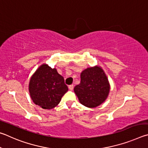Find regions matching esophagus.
I'll use <instances>...</instances> for the list:
<instances>
[{"label":"esophagus","instance_id":"1","mask_svg":"<svg viewBox=\"0 0 148 148\" xmlns=\"http://www.w3.org/2000/svg\"><path fill=\"white\" fill-rule=\"evenodd\" d=\"M68 88H69V89L70 90H73V88H74L73 84H71V85H69V86H68Z\"/></svg>","mask_w":148,"mask_h":148}]
</instances>
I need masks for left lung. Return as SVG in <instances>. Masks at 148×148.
I'll return each instance as SVG.
<instances>
[{
	"mask_svg": "<svg viewBox=\"0 0 148 148\" xmlns=\"http://www.w3.org/2000/svg\"><path fill=\"white\" fill-rule=\"evenodd\" d=\"M80 103L95 108L105 101L110 92V84L104 71L99 66L88 67L81 74V82L74 88Z\"/></svg>",
	"mask_w": 148,
	"mask_h": 148,
	"instance_id": "8db88e82",
	"label": "left lung"
}]
</instances>
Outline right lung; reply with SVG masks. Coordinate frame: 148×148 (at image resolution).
Here are the masks:
<instances>
[{"label": "right lung", "mask_w": 148, "mask_h": 148, "mask_svg": "<svg viewBox=\"0 0 148 148\" xmlns=\"http://www.w3.org/2000/svg\"><path fill=\"white\" fill-rule=\"evenodd\" d=\"M31 99L43 109H51L58 105L68 90L64 77L55 68L42 64L31 77L29 82Z\"/></svg>", "instance_id": "right-lung-1"}]
</instances>
